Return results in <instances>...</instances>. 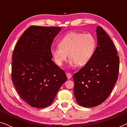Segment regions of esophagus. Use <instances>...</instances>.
<instances>
[{
  "label": "esophagus",
  "instance_id": "34e87169",
  "mask_svg": "<svg viewBox=\"0 0 127 127\" xmlns=\"http://www.w3.org/2000/svg\"><path fill=\"white\" fill-rule=\"evenodd\" d=\"M66 76H67V79H70L71 77H72V74H71L70 73H66Z\"/></svg>",
  "mask_w": 127,
  "mask_h": 127
}]
</instances>
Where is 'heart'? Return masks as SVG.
<instances>
[{
    "label": "heart",
    "instance_id": "b5f03b06",
    "mask_svg": "<svg viewBox=\"0 0 127 127\" xmlns=\"http://www.w3.org/2000/svg\"><path fill=\"white\" fill-rule=\"evenodd\" d=\"M95 46V39L91 34L70 32L60 40L59 47L52 48L51 54L58 66L63 65L69 56L70 66H83L91 60Z\"/></svg>",
    "mask_w": 127,
    "mask_h": 127
}]
</instances>
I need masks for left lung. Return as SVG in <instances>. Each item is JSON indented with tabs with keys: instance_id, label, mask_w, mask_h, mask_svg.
I'll return each mask as SVG.
<instances>
[{
	"instance_id": "1",
	"label": "left lung",
	"mask_w": 127,
	"mask_h": 127,
	"mask_svg": "<svg viewBox=\"0 0 127 127\" xmlns=\"http://www.w3.org/2000/svg\"><path fill=\"white\" fill-rule=\"evenodd\" d=\"M97 47L90 61L73 76L76 101L86 107L99 105L110 94L118 79L119 57L104 29L96 28Z\"/></svg>"
}]
</instances>
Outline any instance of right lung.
Segmentation results:
<instances>
[{
    "mask_svg": "<svg viewBox=\"0 0 127 127\" xmlns=\"http://www.w3.org/2000/svg\"><path fill=\"white\" fill-rule=\"evenodd\" d=\"M61 29L31 26L15 44L12 81L21 98L31 106L43 108L51 105L67 80L65 72L51 60V44Z\"/></svg>",
    "mask_w": 127,
    "mask_h": 127,
    "instance_id": "add662e5",
    "label": "right lung"
}]
</instances>
